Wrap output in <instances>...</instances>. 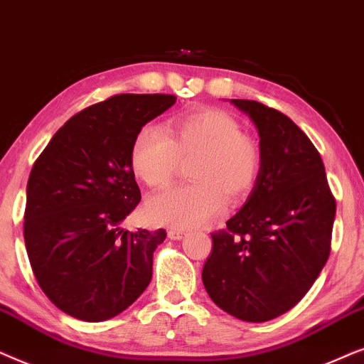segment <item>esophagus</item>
Wrapping results in <instances>:
<instances>
[{"label":"esophagus","mask_w":364,"mask_h":364,"mask_svg":"<svg viewBox=\"0 0 364 364\" xmlns=\"http://www.w3.org/2000/svg\"><path fill=\"white\" fill-rule=\"evenodd\" d=\"M185 235H186V231L185 230H179V228H171V230L168 231V236L171 240H181Z\"/></svg>","instance_id":"obj_1"}]
</instances>
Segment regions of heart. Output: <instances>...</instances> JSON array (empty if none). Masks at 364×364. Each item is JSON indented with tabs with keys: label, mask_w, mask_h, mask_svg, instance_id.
Masks as SVG:
<instances>
[{
	"label": "heart",
	"mask_w": 364,
	"mask_h": 364,
	"mask_svg": "<svg viewBox=\"0 0 364 364\" xmlns=\"http://www.w3.org/2000/svg\"><path fill=\"white\" fill-rule=\"evenodd\" d=\"M186 186H173L148 201V215L161 225L190 228L220 215L228 201L243 200L259 178L261 148L231 114L203 108L173 119L164 132L144 126L133 139V173L154 190L171 181L179 159L191 158Z\"/></svg>",
	"instance_id": "b5f03b06"
}]
</instances>
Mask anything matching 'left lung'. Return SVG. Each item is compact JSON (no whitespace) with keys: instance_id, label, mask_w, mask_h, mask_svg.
<instances>
[{"instance_id":"8db88e82","label":"left lung","mask_w":364,"mask_h":364,"mask_svg":"<svg viewBox=\"0 0 364 364\" xmlns=\"http://www.w3.org/2000/svg\"><path fill=\"white\" fill-rule=\"evenodd\" d=\"M259 133V178L226 228L211 232L203 283L221 309L251 323L287 313L313 287L331 251L336 200L323 159L281 111L232 100Z\"/></svg>"}]
</instances>
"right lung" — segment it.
<instances>
[{
  "instance_id": "add662e5",
  "label": "right lung",
  "mask_w": 364,
  "mask_h": 364,
  "mask_svg": "<svg viewBox=\"0 0 364 364\" xmlns=\"http://www.w3.org/2000/svg\"><path fill=\"white\" fill-rule=\"evenodd\" d=\"M173 95H116L61 126L33 164L24 243L33 273L63 313L98 323L124 311L151 281L166 231L121 223L141 200L133 139L171 108Z\"/></svg>"
}]
</instances>
